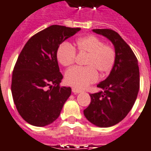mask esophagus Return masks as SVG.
<instances>
[{
    "instance_id": "obj_1",
    "label": "esophagus",
    "mask_w": 151,
    "mask_h": 151,
    "mask_svg": "<svg viewBox=\"0 0 151 151\" xmlns=\"http://www.w3.org/2000/svg\"><path fill=\"white\" fill-rule=\"evenodd\" d=\"M72 91H73V93L77 94V93H79V92H81V91H83V90H82V89H79V88L73 87V88H72Z\"/></svg>"
}]
</instances>
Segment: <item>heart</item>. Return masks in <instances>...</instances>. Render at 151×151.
<instances>
[{"label":"heart","mask_w":151,"mask_h":151,"mask_svg":"<svg viewBox=\"0 0 151 151\" xmlns=\"http://www.w3.org/2000/svg\"><path fill=\"white\" fill-rule=\"evenodd\" d=\"M76 50L80 54H87L85 67H73L65 73V81L68 85L78 88L86 87L96 82L99 73L101 77L108 75L114 66L116 51L109 44L95 35L80 37L74 47L68 42H63L58 47V61L65 67L72 65L76 60Z\"/></svg>","instance_id":"1"}]
</instances>
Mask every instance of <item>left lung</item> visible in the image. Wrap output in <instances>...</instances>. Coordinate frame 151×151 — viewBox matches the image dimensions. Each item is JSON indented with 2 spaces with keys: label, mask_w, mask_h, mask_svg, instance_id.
Returning <instances> with one entry per match:
<instances>
[{
  "label": "left lung",
  "mask_w": 151,
  "mask_h": 151,
  "mask_svg": "<svg viewBox=\"0 0 151 151\" xmlns=\"http://www.w3.org/2000/svg\"><path fill=\"white\" fill-rule=\"evenodd\" d=\"M93 32L111 41L116 60L108 78L97 85L102 91L90 94V105L83 113L94 125L108 127L122 121L132 108L140 88V73L135 54L118 32L107 28Z\"/></svg>",
  "instance_id": "1"
}]
</instances>
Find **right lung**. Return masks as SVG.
I'll return each instance as SVG.
<instances>
[{
	"mask_svg": "<svg viewBox=\"0 0 151 151\" xmlns=\"http://www.w3.org/2000/svg\"><path fill=\"white\" fill-rule=\"evenodd\" d=\"M81 28L51 25L33 35L24 46L12 74L14 105L27 123L36 127L52 123L60 114L71 88L60 85L59 46Z\"/></svg>",
	"mask_w": 151,
	"mask_h": 151,
	"instance_id": "add662e5",
	"label": "right lung"
}]
</instances>
